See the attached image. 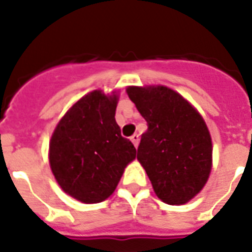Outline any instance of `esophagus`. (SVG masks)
<instances>
[{
  "mask_svg": "<svg viewBox=\"0 0 252 252\" xmlns=\"http://www.w3.org/2000/svg\"><path fill=\"white\" fill-rule=\"evenodd\" d=\"M130 141L133 142V145L136 146V148H137V146H138V141H140V136H138V134H133V136L130 137Z\"/></svg>",
  "mask_w": 252,
  "mask_h": 252,
  "instance_id": "34e87169",
  "label": "esophagus"
}]
</instances>
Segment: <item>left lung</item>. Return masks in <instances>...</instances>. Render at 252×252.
Here are the masks:
<instances>
[{"label":"left lung","instance_id":"8db88e82","mask_svg":"<svg viewBox=\"0 0 252 252\" xmlns=\"http://www.w3.org/2000/svg\"><path fill=\"white\" fill-rule=\"evenodd\" d=\"M126 94L148 123L137 159L158 199L183 205L207 184L212 171V137L200 112L163 85L128 86Z\"/></svg>","mask_w":252,"mask_h":252}]
</instances>
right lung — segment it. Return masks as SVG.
Segmentation results:
<instances>
[{
	"instance_id": "right-lung-1",
	"label": "right lung",
	"mask_w": 252,
	"mask_h": 252,
	"mask_svg": "<svg viewBox=\"0 0 252 252\" xmlns=\"http://www.w3.org/2000/svg\"><path fill=\"white\" fill-rule=\"evenodd\" d=\"M119 91L93 90L59 120L49 140V166L66 195L85 204L102 203L118 187L136 158L115 120Z\"/></svg>"
}]
</instances>
